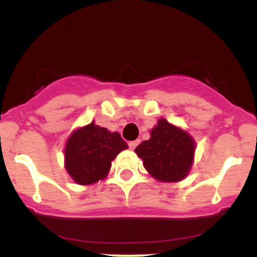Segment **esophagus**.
<instances>
[{
	"label": "esophagus",
	"mask_w": 257,
	"mask_h": 257,
	"mask_svg": "<svg viewBox=\"0 0 257 257\" xmlns=\"http://www.w3.org/2000/svg\"><path fill=\"white\" fill-rule=\"evenodd\" d=\"M138 143H139V141H133V142H129L128 145L131 149H136V147L138 145Z\"/></svg>",
	"instance_id": "34e87169"
}]
</instances>
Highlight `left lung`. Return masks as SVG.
Returning a JSON list of instances; mask_svg holds the SVG:
<instances>
[{"mask_svg": "<svg viewBox=\"0 0 257 257\" xmlns=\"http://www.w3.org/2000/svg\"><path fill=\"white\" fill-rule=\"evenodd\" d=\"M195 149V141L188 132L160 118L150 131V138L134 152L153 178L163 183H177L190 173Z\"/></svg>", "mask_w": 257, "mask_h": 257, "instance_id": "1", "label": "left lung"}]
</instances>
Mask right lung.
Returning <instances> with one entry per match:
<instances>
[{
    "instance_id": "right-lung-1",
    "label": "right lung",
    "mask_w": 257,
    "mask_h": 257,
    "mask_svg": "<svg viewBox=\"0 0 257 257\" xmlns=\"http://www.w3.org/2000/svg\"><path fill=\"white\" fill-rule=\"evenodd\" d=\"M128 148L118 132L94 121L71 133L64 147V168L79 185H92L107 178L116 155Z\"/></svg>"
}]
</instances>
